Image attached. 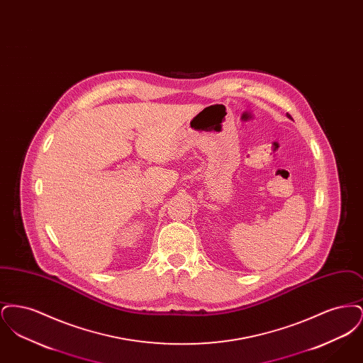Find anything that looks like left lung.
I'll return each mask as SVG.
<instances>
[{
  "label": "left lung",
  "instance_id": "1",
  "mask_svg": "<svg viewBox=\"0 0 363 363\" xmlns=\"http://www.w3.org/2000/svg\"><path fill=\"white\" fill-rule=\"evenodd\" d=\"M287 117H289V118H291V117H290V114H287Z\"/></svg>",
  "mask_w": 363,
  "mask_h": 363
}]
</instances>
